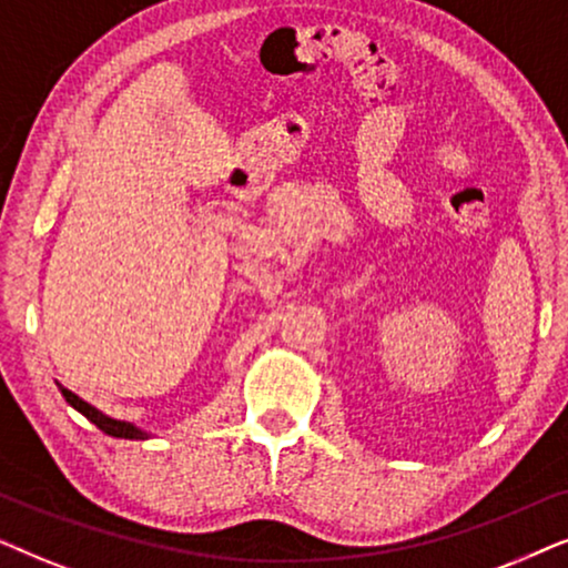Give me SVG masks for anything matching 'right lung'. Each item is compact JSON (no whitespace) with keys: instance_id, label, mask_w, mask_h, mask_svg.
I'll return each instance as SVG.
<instances>
[{"instance_id":"add662e5","label":"right lung","mask_w":568,"mask_h":568,"mask_svg":"<svg viewBox=\"0 0 568 568\" xmlns=\"http://www.w3.org/2000/svg\"><path fill=\"white\" fill-rule=\"evenodd\" d=\"M59 389H62V395H64L67 403H70L78 413L85 415L90 423H95V426L101 428L103 434H109L113 438H140V442H145V438H150L148 430H142L140 426H134V423H130V420L111 418V415L101 413V410H98V407H93L90 403H85V399H82V397L74 395V392L64 389L62 384H59Z\"/></svg>"}]
</instances>
